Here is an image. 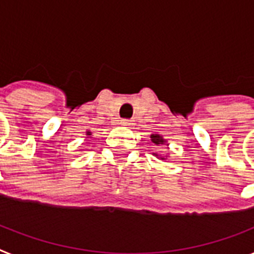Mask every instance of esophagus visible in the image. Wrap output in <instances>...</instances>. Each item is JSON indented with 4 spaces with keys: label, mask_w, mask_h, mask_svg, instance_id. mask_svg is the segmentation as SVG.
Returning a JSON list of instances; mask_svg holds the SVG:
<instances>
[{
    "label": "esophagus",
    "mask_w": 254,
    "mask_h": 254,
    "mask_svg": "<svg viewBox=\"0 0 254 254\" xmlns=\"http://www.w3.org/2000/svg\"><path fill=\"white\" fill-rule=\"evenodd\" d=\"M121 125H123V127H130L131 121L130 120H121Z\"/></svg>",
    "instance_id": "esophagus-1"
}]
</instances>
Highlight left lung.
I'll return each instance as SVG.
<instances>
[{
	"instance_id": "8db88e82",
	"label": "left lung",
	"mask_w": 254,
	"mask_h": 254,
	"mask_svg": "<svg viewBox=\"0 0 254 254\" xmlns=\"http://www.w3.org/2000/svg\"><path fill=\"white\" fill-rule=\"evenodd\" d=\"M151 141L155 143V145H163L164 143V139H163L162 137H160L159 134H152L151 135ZM158 156V155H156ZM163 159V158H162Z\"/></svg>"
}]
</instances>
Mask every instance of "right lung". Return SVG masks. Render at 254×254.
I'll list each match as a JSON object with an SVG mask.
<instances>
[{
	"instance_id": "obj_1",
	"label": "right lung",
	"mask_w": 254,
	"mask_h": 254,
	"mask_svg": "<svg viewBox=\"0 0 254 254\" xmlns=\"http://www.w3.org/2000/svg\"><path fill=\"white\" fill-rule=\"evenodd\" d=\"M87 135H91V133H90V131H87Z\"/></svg>"
}]
</instances>
